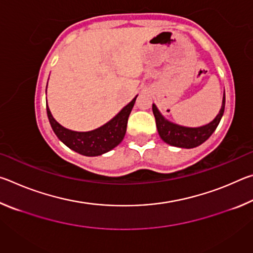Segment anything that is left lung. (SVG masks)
Listing matches in <instances>:
<instances>
[{
	"instance_id": "1",
	"label": "left lung",
	"mask_w": 253,
	"mask_h": 253,
	"mask_svg": "<svg viewBox=\"0 0 253 253\" xmlns=\"http://www.w3.org/2000/svg\"><path fill=\"white\" fill-rule=\"evenodd\" d=\"M225 107V92L223 93V99H222V106L216 115V117L211 123L201 127H185L177 125V124L170 123L166 119L157 109V107L153 104V114L155 116L156 127L161 138L166 144L172 145L175 147L181 148H194L199 145L203 144L205 140L209 139L214 130L216 129L217 125L221 121L224 113Z\"/></svg>"
}]
</instances>
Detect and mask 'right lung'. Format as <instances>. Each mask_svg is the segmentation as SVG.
<instances>
[{"instance_id":"add662e5","label":"right lung","mask_w":253,"mask_h":253,"mask_svg":"<svg viewBox=\"0 0 253 253\" xmlns=\"http://www.w3.org/2000/svg\"><path fill=\"white\" fill-rule=\"evenodd\" d=\"M137 96L124 107L111 121L90 131H74L67 129L55 121L46 105V114L54 134L72 151L84 156H98L111 151L122 143L126 134L127 122Z\"/></svg>"}]
</instances>
